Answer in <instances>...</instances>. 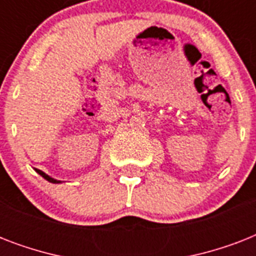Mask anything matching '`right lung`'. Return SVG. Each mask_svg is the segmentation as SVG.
<instances>
[{
  "mask_svg": "<svg viewBox=\"0 0 256 256\" xmlns=\"http://www.w3.org/2000/svg\"><path fill=\"white\" fill-rule=\"evenodd\" d=\"M37 172L40 175H42V176H44V178L46 179V180H49V182H52V183H58V180H56V179H53V178H50L49 175H46L45 172H44V171H41V170H37Z\"/></svg>",
  "mask_w": 256,
  "mask_h": 256,
  "instance_id": "1",
  "label": "right lung"
}]
</instances>
